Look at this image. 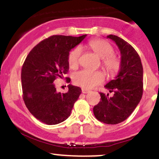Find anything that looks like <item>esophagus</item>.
Listing matches in <instances>:
<instances>
[{
    "mask_svg": "<svg viewBox=\"0 0 159 159\" xmlns=\"http://www.w3.org/2000/svg\"><path fill=\"white\" fill-rule=\"evenodd\" d=\"M89 91H89V90H86V89H82V92H83V93H89Z\"/></svg>",
    "mask_w": 159,
    "mask_h": 159,
    "instance_id": "esophagus-1",
    "label": "esophagus"
}]
</instances>
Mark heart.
<instances>
[{
  "instance_id": "b5f03b06",
  "label": "heart",
  "mask_w": 159,
  "mask_h": 159,
  "mask_svg": "<svg viewBox=\"0 0 159 159\" xmlns=\"http://www.w3.org/2000/svg\"><path fill=\"white\" fill-rule=\"evenodd\" d=\"M89 46L97 55L102 59V65L109 75H114L121 67V61L116 56L113 55V48L107 41L101 39H94L89 42ZM82 48L76 46L69 52L68 63L70 68H75L79 64ZM105 79L104 74L97 70H82L74 75V82L76 85L84 89H91L94 86L102 83Z\"/></svg>"
}]
</instances>
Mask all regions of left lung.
I'll return each instance as SVG.
<instances>
[{
	"label": "left lung",
	"mask_w": 159,
	"mask_h": 159,
	"mask_svg": "<svg viewBox=\"0 0 159 159\" xmlns=\"http://www.w3.org/2000/svg\"><path fill=\"white\" fill-rule=\"evenodd\" d=\"M107 38L114 41L120 50L121 67L115 79L105 86L113 95L99 93L101 100L93 111L99 121L116 125L130 116L142 99L143 67L139 55L131 45L116 35Z\"/></svg>",
	"instance_id": "left-lung-1"
}]
</instances>
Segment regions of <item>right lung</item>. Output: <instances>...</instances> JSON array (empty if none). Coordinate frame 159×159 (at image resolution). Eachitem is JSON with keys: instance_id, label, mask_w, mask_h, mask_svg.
<instances>
[{"instance_id": "1", "label": "right lung", "mask_w": 159, "mask_h": 159, "mask_svg": "<svg viewBox=\"0 0 159 159\" xmlns=\"http://www.w3.org/2000/svg\"><path fill=\"white\" fill-rule=\"evenodd\" d=\"M86 36L53 35L35 46L23 62V101L29 112L45 124L57 125L67 119L81 93L80 87L71 85L66 93L57 92L54 82L68 73L69 52ZM66 79L70 83L69 77Z\"/></svg>"}]
</instances>
